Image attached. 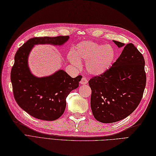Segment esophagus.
Segmentation results:
<instances>
[{
  "instance_id": "obj_1",
  "label": "esophagus",
  "mask_w": 156,
  "mask_h": 156,
  "mask_svg": "<svg viewBox=\"0 0 156 156\" xmlns=\"http://www.w3.org/2000/svg\"><path fill=\"white\" fill-rule=\"evenodd\" d=\"M87 83H88L87 79L85 77H83L81 80V81H80V83H81V85H86V84H87Z\"/></svg>"
}]
</instances>
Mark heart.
<instances>
[{
  "label": "heart",
  "mask_w": 156,
  "mask_h": 156,
  "mask_svg": "<svg viewBox=\"0 0 156 156\" xmlns=\"http://www.w3.org/2000/svg\"><path fill=\"white\" fill-rule=\"evenodd\" d=\"M115 50L111 45H104L92 41L79 43L75 52L68 54V59L76 67L81 66L79 60L86 62L88 72L94 75L104 73L110 68L115 58Z\"/></svg>",
  "instance_id": "heart-1"
}]
</instances>
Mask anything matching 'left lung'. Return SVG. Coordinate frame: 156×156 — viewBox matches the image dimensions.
Wrapping results in <instances>:
<instances>
[{"label": "left lung", "mask_w": 156, "mask_h": 156, "mask_svg": "<svg viewBox=\"0 0 156 156\" xmlns=\"http://www.w3.org/2000/svg\"><path fill=\"white\" fill-rule=\"evenodd\" d=\"M113 42L118 47L125 46L121 55L106 72L88 81L92 114L104 123L131 114L140 102L146 83L145 61L139 50L133 43Z\"/></svg>", "instance_id": "obj_1"}]
</instances>
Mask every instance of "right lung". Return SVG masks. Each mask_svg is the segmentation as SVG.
<instances>
[{
    "label": "right lung",
    "instance_id": "obj_1",
    "mask_svg": "<svg viewBox=\"0 0 156 156\" xmlns=\"http://www.w3.org/2000/svg\"><path fill=\"white\" fill-rule=\"evenodd\" d=\"M68 39L69 36L33 37L16 53L10 73L14 97L21 108L35 118L54 121L60 117L66 107V98L79 87L82 76L72 78L59 70L49 77L37 78L29 69V54L35 44L61 45Z\"/></svg>",
    "mask_w": 156,
    "mask_h": 156
}]
</instances>
